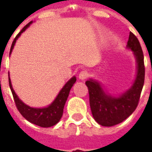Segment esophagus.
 Instances as JSON below:
<instances>
[{
	"instance_id": "1",
	"label": "esophagus",
	"mask_w": 152,
	"mask_h": 152,
	"mask_svg": "<svg viewBox=\"0 0 152 152\" xmlns=\"http://www.w3.org/2000/svg\"><path fill=\"white\" fill-rule=\"evenodd\" d=\"M89 76V72L87 71H81L79 74V78L80 80H86Z\"/></svg>"
}]
</instances>
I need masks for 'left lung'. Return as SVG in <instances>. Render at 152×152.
Masks as SVG:
<instances>
[{"label":"left lung","mask_w":152,"mask_h":152,"mask_svg":"<svg viewBox=\"0 0 152 152\" xmlns=\"http://www.w3.org/2000/svg\"><path fill=\"white\" fill-rule=\"evenodd\" d=\"M127 47L134 52L137 65V77L130 89L118 98L107 95L99 83L93 80L86 82L89 89V105L94 120L102 126H113L126 120L138 105L145 79L144 56L136 36L129 32Z\"/></svg>","instance_id":"8db88e82"}]
</instances>
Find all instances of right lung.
<instances>
[{
  "instance_id": "obj_1",
  "label": "right lung",
  "mask_w": 152,
  "mask_h": 152,
  "mask_svg": "<svg viewBox=\"0 0 152 152\" xmlns=\"http://www.w3.org/2000/svg\"><path fill=\"white\" fill-rule=\"evenodd\" d=\"M31 23V22L28 23V24L22 29L21 31L16 36V37L15 38V40H14L13 43H12L10 51V54L11 53L13 48H14V45H15L16 40L21 35L22 32H23ZM76 81V78L75 76L70 80L69 81H67L66 85L63 86V89H61L58 95L57 96V98L52 102L51 105L47 107H45V108H33V107H31L24 104L20 99H18V97L16 95V94H15L14 89H13L11 82H10V79L9 77L10 88L11 89L15 105L17 107V109L18 110V112H20V114L27 121L31 122L32 124H36V125H38L40 127L43 128L51 127V126H53L54 124H56L60 121V119L62 118V115H63L64 105L66 103L67 97L69 95L70 90H71L72 87V86L75 84Z\"/></svg>"
}]
</instances>
